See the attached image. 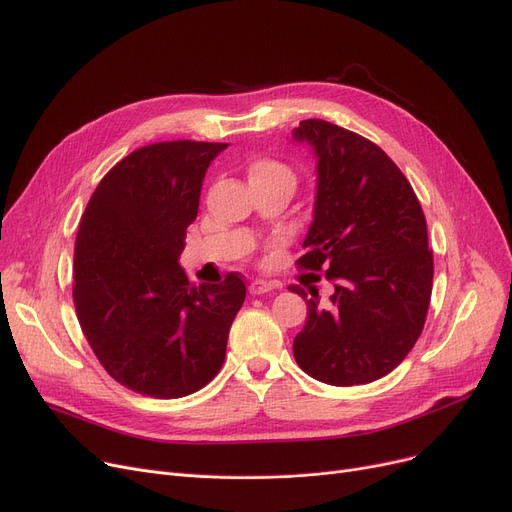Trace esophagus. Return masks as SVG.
Listing matches in <instances>:
<instances>
[{
  "mask_svg": "<svg viewBox=\"0 0 512 512\" xmlns=\"http://www.w3.org/2000/svg\"><path fill=\"white\" fill-rule=\"evenodd\" d=\"M276 288L274 282H267V280H253L249 284V292L251 294H265V292H272Z\"/></svg>",
  "mask_w": 512,
  "mask_h": 512,
  "instance_id": "obj_1",
  "label": "esophagus"
}]
</instances>
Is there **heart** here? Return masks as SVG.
<instances>
[{
    "mask_svg": "<svg viewBox=\"0 0 512 512\" xmlns=\"http://www.w3.org/2000/svg\"><path fill=\"white\" fill-rule=\"evenodd\" d=\"M274 180H284L294 184V172L286 164H282V161L270 159V157L255 159L249 166V182H274Z\"/></svg>",
    "mask_w": 512,
    "mask_h": 512,
    "instance_id": "heart-1",
    "label": "heart"
}]
</instances>
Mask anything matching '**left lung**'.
I'll use <instances>...</instances> for the list:
<instances>
[{"label": "left lung", "mask_w": 512, "mask_h": 512, "mask_svg": "<svg viewBox=\"0 0 512 512\" xmlns=\"http://www.w3.org/2000/svg\"><path fill=\"white\" fill-rule=\"evenodd\" d=\"M292 139L317 159L313 222L297 261L326 272L334 294L290 286L307 301L292 342L299 367L330 386L384 378L415 346L432 297L434 257L413 186L375 143L326 120H303Z\"/></svg>", "instance_id": "obj_1"}]
</instances>
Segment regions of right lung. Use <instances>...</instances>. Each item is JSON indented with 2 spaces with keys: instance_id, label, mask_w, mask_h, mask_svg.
Returning <instances> with one entry per match:
<instances>
[{
  "instance_id": "1",
  "label": "right lung",
  "mask_w": 512,
  "mask_h": 512,
  "mask_svg": "<svg viewBox=\"0 0 512 512\" xmlns=\"http://www.w3.org/2000/svg\"><path fill=\"white\" fill-rule=\"evenodd\" d=\"M226 147L170 141L132 151L103 176L80 220L78 324L105 371L143 396L180 398L211 382L245 303L238 274L195 286L178 263L205 172Z\"/></svg>"
}]
</instances>
